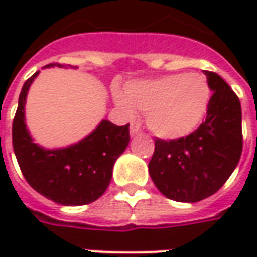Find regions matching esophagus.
I'll return each mask as SVG.
<instances>
[{
  "label": "esophagus",
  "mask_w": 257,
  "mask_h": 257,
  "mask_svg": "<svg viewBox=\"0 0 257 257\" xmlns=\"http://www.w3.org/2000/svg\"><path fill=\"white\" fill-rule=\"evenodd\" d=\"M140 133H142V130H140L137 125H132V127H130V134H132V136H137V134Z\"/></svg>",
  "instance_id": "esophagus-1"
}]
</instances>
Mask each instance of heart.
<instances>
[{
  "mask_svg": "<svg viewBox=\"0 0 257 257\" xmlns=\"http://www.w3.org/2000/svg\"><path fill=\"white\" fill-rule=\"evenodd\" d=\"M209 100V83L197 73L137 80L125 85L124 94H115V103L124 114L144 113L149 130L163 139H179L196 130Z\"/></svg>",
  "mask_w": 257,
  "mask_h": 257,
  "instance_id": "heart-1",
  "label": "heart"
}]
</instances>
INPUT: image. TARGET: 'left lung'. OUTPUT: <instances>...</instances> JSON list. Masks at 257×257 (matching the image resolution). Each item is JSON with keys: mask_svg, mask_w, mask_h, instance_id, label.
<instances>
[{"mask_svg": "<svg viewBox=\"0 0 257 257\" xmlns=\"http://www.w3.org/2000/svg\"><path fill=\"white\" fill-rule=\"evenodd\" d=\"M213 91L206 120L190 134L154 140L150 177L166 197L194 203L212 196L230 177L243 149L242 107L220 75L204 71Z\"/></svg>", "mask_w": 257, "mask_h": 257, "instance_id": "left-lung-1", "label": "left lung"}]
</instances>
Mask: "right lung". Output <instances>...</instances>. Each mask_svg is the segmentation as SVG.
Instances as JSON below:
<instances>
[{"label":"right lung","instance_id":"right-lung-1","mask_svg":"<svg viewBox=\"0 0 257 257\" xmlns=\"http://www.w3.org/2000/svg\"><path fill=\"white\" fill-rule=\"evenodd\" d=\"M53 65L64 67L58 63L47 67ZM37 74L38 71L23 85L13 121V147L21 173L35 192L58 204L81 206L95 202L108 187L114 163L128 146V124L115 125L103 120L80 143L44 150L33 143L24 123L25 97Z\"/></svg>","mask_w":257,"mask_h":257}]
</instances>
